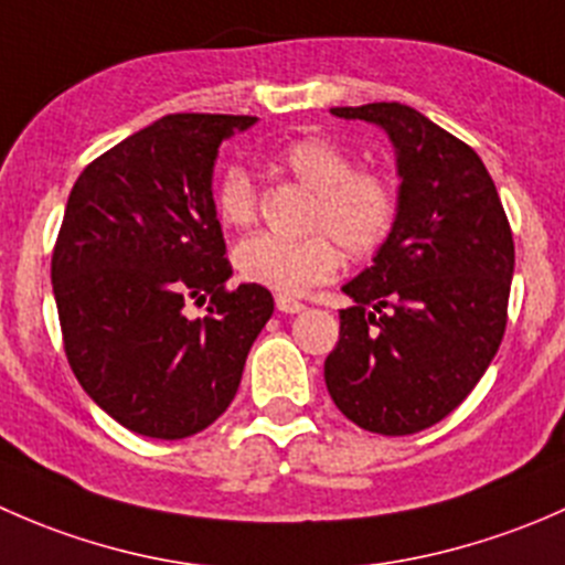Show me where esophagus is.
Here are the masks:
<instances>
[{
  "mask_svg": "<svg viewBox=\"0 0 565 565\" xmlns=\"http://www.w3.org/2000/svg\"><path fill=\"white\" fill-rule=\"evenodd\" d=\"M276 309L281 311V315H300V311H303L306 306L300 303V300L287 298V295H278V298H276Z\"/></svg>",
  "mask_w": 565,
  "mask_h": 565,
  "instance_id": "34e87169",
  "label": "esophagus"
}]
</instances>
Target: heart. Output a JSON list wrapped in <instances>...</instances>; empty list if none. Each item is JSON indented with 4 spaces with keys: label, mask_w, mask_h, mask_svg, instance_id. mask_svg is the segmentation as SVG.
Listing matches in <instances>:
<instances>
[{
    "label": "heart",
    "mask_w": 565,
    "mask_h": 565,
    "mask_svg": "<svg viewBox=\"0 0 565 565\" xmlns=\"http://www.w3.org/2000/svg\"><path fill=\"white\" fill-rule=\"evenodd\" d=\"M276 172L292 177L315 193L309 230L319 235L281 241L254 235L235 248L243 281L278 295H306L339 273L341 254H374L388 241L396 221V193L383 174L355 169V158L335 141L306 136L276 147L267 156ZM215 218L224 226H248L256 218V185L243 167H226L213 188Z\"/></svg>",
    "instance_id": "1"
}]
</instances>
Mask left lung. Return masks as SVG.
I'll return each mask as SVG.
<instances>
[{"label":"left lung","mask_w":565,"mask_h":565,"mask_svg":"<svg viewBox=\"0 0 565 565\" xmlns=\"http://www.w3.org/2000/svg\"><path fill=\"white\" fill-rule=\"evenodd\" d=\"M388 134L396 221L372 267L341 287L339 341L324 358L335 407L366 431L429 429L476 388L505 330L514 237L476 150L404 104L335 106Z\"/></svg>","instance_id":"8db88e82"}]
</instances>
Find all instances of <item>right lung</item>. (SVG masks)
<instances>
[{"label": "right lung", "mask_w": 565, "mask_h": 565, "mask_svg": "<svg viewBox=\"0 0 565 565\" xmlns=\"http://www.w3.org/2000/svg\"><path fill=\"white\" fill-rule=\"evenodd\" d=\"M256 117L169 114L95 158L67 196L51 259L67 363L125 429L182 440L241 388L273 315L256 284L226 289L232 265L213 210L221 141ZM211 295L207 318L188 299Z\"/></svg>", "instance_id": "1"}]
</instances>
